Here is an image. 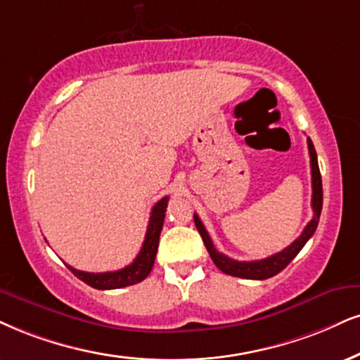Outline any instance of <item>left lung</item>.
Here are the masks:
<instances>
[{"mask_svg": "<svg viewBox=\"0 0 360 360\" xmlns=\"http://www.w3.org/2000/svg\"><path fill=\"white\" fill-rule=\"evenodd\" d=\"M307 145H309V155H310V172H312L314 217H312V220L307 224V227L304 229V232L300 233V237L297 238V240L292 242L290 245L283 248L282 252L270 255V257H267V259L252 260V262H240V260L230 259V257L220 254V252L217 250V248L214 247V243H212L210 235H208L200 219H198V215L197 214L193 215L195 227H197L198 232H200L208 254H210L214 264L224 274L233 275V277H240V278H252V281H265V278L274 277V275L282 272V270L295 259V255L302 250V247L307 243L309 238L312 237L314 232H316V229L319 225V219H321V212H322V179H321V170H319V163H317V153H316V148H314L312 140L307 139Z\"/></svg>", "mask_w": 360, "mask_h": 360, "instance_id": "8db88e82", "label": "left lung"}]
</instances>
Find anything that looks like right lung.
<instances>
[{"mask_svg":"<svg viewBox=\"0 0 360 360\" xmlns=\"http://www.w3.org/2000/svg\"><path fill=\"white\" fill-rule=\"evenodd\" d=\"M168 205V197H163L162 200L155 203L152 208V215H150L148 227H146V235L143 245H141L140 254L136 255V259L131 262L130 265H127L125 269L115 270V272H101V274H93V272H83V270H77L73 267L68 269L77 275L79 281H83L93 288H98V290H112V288H122L133 285V283H139L143 278L148 277V274L152 272V267L155 264V257H157L158 250V240H160V232H162L163 220H165V212Z\"/></svg>","mask_w":360,"mask_h":360,"instance_id":"1","label":"right lung"}]
</instances>
